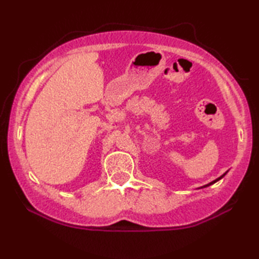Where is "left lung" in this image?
Returning <instances> with one entry per match:
<instances>
[{
	"mask_svg": "<svg viewBox=\"0 0 259 259\" xmlns=\"http://www.w3.org/2000/svg\"><path fill=\"white\" fill-rule=\"evenodd\" d=\"M228 171H226V172H225L223 176H221V177H219V178H217L216 180H213V181H211V183H209V184H207V185H205V186H202V187H199V188H197V189H201V188H205V187H208V186H210V185H212V184H214V183H216V181H218V180H221L223 177H224V176L225 175H226Z\"/></svg>",
	"mask_w": 259,
	"mask_h": 259,
	"instance_id": "1",
	"label": "left lung"
}]
</instances>
